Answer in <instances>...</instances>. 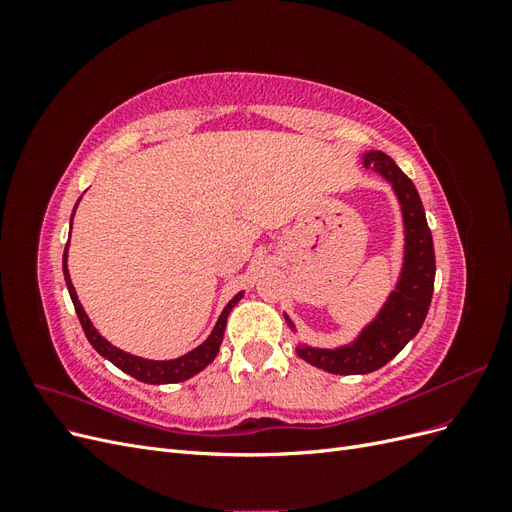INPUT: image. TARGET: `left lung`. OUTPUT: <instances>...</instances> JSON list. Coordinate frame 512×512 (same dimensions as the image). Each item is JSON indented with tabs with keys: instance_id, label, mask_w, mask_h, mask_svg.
<instances>
[{
	"instance_id": "left-lung-1",
	"label": "left lung",
	"mask_w": 512,
	"mask_h": 512,
	"mask_svg": "<svg viewBox=\"0 0 512 512\" xmlns=\"http://www.w3.org/2000/svg\"><path fill=\"white\" fill-rule=\"evenodd\" d=\"M365 166L374 168L376 173L393 183L401 211H404L406 262L389 303L352 346L337 350L309 346L297 348L299 356L307 363L342 376L369 374L399 354V350L423 327L433 294V280H436V254H433L431 230L414 183L382 151H369L365 156Z\"/></svg>"
}]
</instances>
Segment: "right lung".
I'll return each mask as SVG.
<instances>
[{
    "mask_svg": "<svg viewBox=\"0 0 512 512\" xmlns=\"http://www.w3.org/2000/svg\"><path fill=\"white\" fill-rule=\"evenodd\" d=\"M79 205V203H76ZM76 211V207H74ZM74 218V213H72ZM66 256H68V245L64 250V275H66V286H68V292H70V299L74 303V309H76V316H79L81 320V327L89 339V344L94 346L104 359L111 361L115 367H119L121 371H126V374H130L132 378L141 380V382H147V384H168V382H181V380H188L192 378L194 374H198L200 369H205L213 359L215 354H218L220 350V344H222V337H224V329H226V318L230 314V309L235 307V303L243 297V292H239L235 299H232L226 309L222 312L218 324H215L211 335L205 339V344H200L198 348H194L192 352L179 356V359H173V361H147V359H141V356H134V354H128L123 352L115 346H111L106 342V339L94 329V324L89 322L87 314L83 312V307L79 303V297H76V290L70 282V275H68V265H66Z\"/></svg>",
    "mask_w": 512,
    "mask_h": 512,
    "instance_id": "obj_1",
    "label": "right lung"
}]
</instances>
